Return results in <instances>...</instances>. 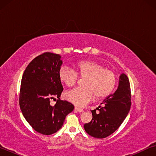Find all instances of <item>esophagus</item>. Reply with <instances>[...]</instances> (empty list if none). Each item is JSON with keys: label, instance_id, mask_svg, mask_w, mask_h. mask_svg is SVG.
Here are the masks:
<instances>
[{"label": "esophagus", "instance_id": "1", "mask_svg": "<svg viewBox=\"0 0 156 156\" xmlns=\"http://www.w3.org/2000/svg\"><path fill=\"white\" fill-rule=\"evenodd\" d=\"M74 109L76 111V112H84V110L83 109H81V108H78V107H75V108H74Z\"/></svg>", "mask_w": 156, "mask_h": 156}]
</instances>
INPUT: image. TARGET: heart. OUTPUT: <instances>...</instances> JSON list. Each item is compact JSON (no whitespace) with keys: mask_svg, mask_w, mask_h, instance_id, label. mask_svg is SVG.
I'll list each match as a JSON object with an SVG mask.
<instances>
[{"mask_svg":"<svg viewBox=\"0 0 156 156\" xmlns=\"http://www.w3.org/2000/svg\"><path fill=\"white\" fill-rule=\"evenodd\" d=\"M76 72L72 69L64 67L59 72L60 80L67 87L76 83L79 75L85 78L83 88H74L65 92V98L69 102L78 107L89 103L95 98L100 100L112 93L116 83L115 73L106 69L103 65L93 60H84L76 65Z\"/></svg>","mask_w":156,"mask_h":156,"instance_id":"1","label":"heart"}]
</instances>
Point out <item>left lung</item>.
<instances>
[{
  "mask_svg": "<svg viewBox=\"0 0 156 156\" xmlns=\"http://www.w3.org/2000/svg\"><path fill=\"white\" fill-rule=\"evenodd\" d=\"M131 89L128 77L120 74L118 89L109 95L96 109L91 111V121L84 125L89 135L96 138H105L117 130L125 120L131 108ZM99 110V113L96 110Z\"/></svg>",
  "mask_w": 156,
  "mask_h": 156,
  "instance_id": "8db88e82",
  "label": "left lung"
}]
</instances>
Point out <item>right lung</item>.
I'll return each instance as SVG.
<instances>
[{
  "mask_svg": "<svg viewBox=\"0 0 156 156\" xmlns=\"http://www.w3.org/2000/svg\"><path fill=\"white\" fill-rule=\"evenodd\" d=\"M62 65L59 54L44 53L29 64L21 80V112L31 127L43 135L58 131L66 116L74 109L72 103L60 100L63 90L59 78ZM56 97V105L51 106L50 100Z\"/></svg>",
  "mask_w": 156,
  "mask_h": 156,
  "instance_id": "obj_1",
  "label": "right lung"
}]
</instances>
